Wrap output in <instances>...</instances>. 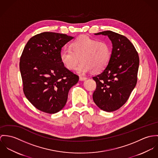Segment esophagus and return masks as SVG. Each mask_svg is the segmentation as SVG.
<instances>
[{"label": "esophagus", "instance_id": "1", "mask_svg": "<svg viewBox=\"0 0 158 158\" xmlns=\"http://www.w3.org/2000/svg\"><path fill=\"white\" fill-rule=\"evenodd\" d=\"M87 79V78L86 77H79V80L81 81H85Z\"/></svg>", "mask_w": 158, "mask_h": 158}]
</instances>
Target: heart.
I'll use <instances>...</instances> for the list:
<instances>
[{
	"label": "heart",
	"mask_w": 158,
	"mask_h": 158,
	"mask_svg": "<svg viewBox=\"0 0 158 158\" xmlns=\"http://www.w3.org/2000/svg\"><path fill=\"white\" fill-rule=\"evenodd\" d=\"M111 54V47L107 42L82 35L71 43L70 49H64L60 52V58L64 67L69 70H74L81 60L82 62L76 69L77 73L85 74L92 70L96 74L108 66Z\"/></svg>",
	"instance_id": "heart-1"
}]
</instances>
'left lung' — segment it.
Returning <instances> with one entry per match:
<instances>
[{
    "instance_id": "8db88e82",
    "label": "left lung",
    "mask_w": 158,
    "mask_h": 158,
    "mask_svg": "<svg viewBox=\"0 0 158 158\" xmlns=\"http://www.w3.org/2000/svg\"><path fill=\"white\" fill-rule=\"evenodd\" d=\"M94 35L108 36L113 48L108 66L93 77L97 85L93 99L100 109L111 112L127 101L135 87L139 58L134 45L124 35L111 31Z\"/></svg>"
}]
</instances>
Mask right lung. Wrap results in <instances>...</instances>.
Returning a JSON list of instances; mask_svg holds the SVG:
<instances>
[{
  "label": "right lung",
  "instance_id": "right-lung-1",
  "mask_svg": "<svg viewBox=\"0 0 158 158\" xmlns=\"http://www.w3.org/2000/svg\"><path fill=\"white\" fill-rule=\"evenodd\" d=\"M74 37L44 32L32 37L20 59L23 92L28 100L43 112L54 114L66 104L71 88L79 76L62 63V48Z\"/></svg>",
  "mask_w": 158,
  "mask_h": 158
}]
</instances>
